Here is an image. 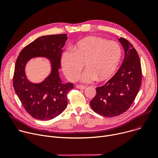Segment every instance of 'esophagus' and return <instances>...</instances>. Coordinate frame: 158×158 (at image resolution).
Masks as SVG:
<instances>
[{"instance_id":"34e87169","label":"esophagus","mask_w":158,"mask_h":158,"mask_svg":"<svg viewBox=\"0 0 158 158\" xmlns=\"http://www.w3.org/2000/svg\"><path fill=\"white\" fill-rule=\"evenodd\" d=\"M76 87L77 89H85V86L84 85H77Z\"/></svg>"}]
</instances>
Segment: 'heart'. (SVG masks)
Masks as SVG:
<instances>
[{
	"label": "heart",
	"instance_id": "b5f03b06",
	"mask_svg": "<svg viewBox=\"0 0 158 158\" xmlns=\"http://www.w3.org/2000/svg\"><path fill=\"white\" fill-rule=\"evenodd\" d=\"M121 58V49L118 42L99 37H87L79 40L71 49L61 56L64 73L69 81L76 80L84 67L86 69L80 77L84 83L95 80L103 81L116 72Z\"/></svg>",
	"mask_w": 158,
	"mask_h": 158
}]
</instances>
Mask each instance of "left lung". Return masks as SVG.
I'll use <instances>...</instances> for the list:
<instances>
[{"instance_id": "8db88e82", "label": "left lung", "mask_w": 158, "mask_h": 158, "mask_svg": "<svg viewBox=\"0 0 158 158\" xmlns=\"http://www.w3.org/2000/svg\"><path fill=\"white\" fill-rule=\"evenodd\" d=\"M118 40L124 51L122 65L104 85L96 87V95L90 101L93 110L104 117L117 116L126 112L141 84V65L136 50L126 39Z\"/></svg>"}]
</instances>
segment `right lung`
<instances>
[{
	"label": "right lung",
	"instance_id": "1",
	"mask_svg": "<svg viewBox=\"0 0 158 158\" xmlns=\"http://www.w3.org/2000/svg\"><path fill=\"white\" fill-rule=\"evenodd\" d=\"M67 35L39 37L22 49L17 59L13 79L15 92L26 110L36 119L48 121L61 114L67 105V94L74 88L72 83H63L59 74ZM37 56L49 58L52 64L51 74L40 83L29 81L25 72L27 62Z\"/></svg>",
	"mask_w": 158,
	"mask_h": 158
}]
</instances>
